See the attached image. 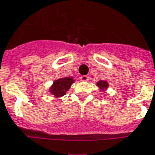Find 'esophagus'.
<instances>
[{"label":"esophagus","instance_id":"obj_1","mask_svg":"<svg viewBox=\"0 0 155 155\" xmlns=\"http://www.w3.org/2000/svg\"><path fill=\"white\" fill-rule=\"evenodd\" d=\"M80 79H81V81H82V82H87V81H88L89 78L87 75H82V76L80 77Z\"/></svg>","mask_w":155,"mask_h":155}]
</instances>
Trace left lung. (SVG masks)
I'll return each mask as SVG.
<instances>
[{"label": "left lung", "instance_id": "1", "mask_svg": "<svg viewBox=\"0 0 155 155\" xmlns=\"http://www.w3.org/2000/svg\"><path fill=\"white\" fill-rule=\"evenodd\" d=\"M96 85L100 87L101 91L105 90V89H107V88L109 87V83H108L107 82H105V81H102V80H101L100 82H97Z\"/></svg>", "mask_w": 155, "mask_h": 155}]
</instances>
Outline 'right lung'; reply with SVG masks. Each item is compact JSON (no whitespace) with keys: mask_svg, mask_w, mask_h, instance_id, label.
I'll return each instance as SVG.
<instances>
[{"mask_svg":"<svg viewBox=\"0 0 155 155\" xmlns=\"http://www.w3.org/2000/svg\"><path fill=\"white\" fill-rule=\"evenodd\" d=\"M75 82V80L70 77H66L63 78L57 79L50 88V92L55 97H61L64 95L69 90L71 85Z\"/></svg>","mask_w":155,"mask_h":155,"instance_id":"1","label":"right lung"}]
</instances>
